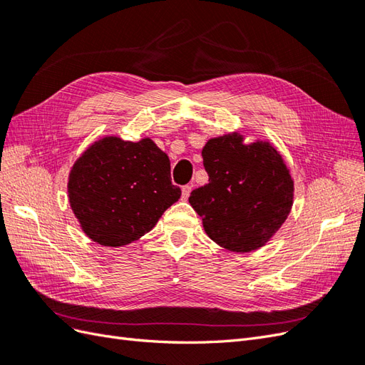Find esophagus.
Listing matches in <instances>:
<instances>
[{
	"label": "esophagus",
	"instance_id": "obj_1",
	"mask_svg": "<svg viewBox=\"0 0 365 365\" xmlns=\"http://www.w3.org/2000/svg\"><path fill=\"white\" fill-rule=\"evenodd\" d=\"M190 193H192V185H184V187H182V200H184V201L189 200Z\"/></svg>",
	"mask_w": 365,
	"mask_h": 365
}]
</instances>
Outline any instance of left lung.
I'll list each match as a JSON object with an SVG mask.
<instances>
[{"label": "left lung", "instance_id": "1", "mask_svg": "<svg viewBox=\"0 0 365 365\" xmlns=\"http://www.w3.org/2000/svg\"><path fill=\"white\" fill-rule=\"evenodd\" d=\"M208 184L189 202L207 236L235 252L259 250L288 217L294 181L268 141L245 145L239 132L208 140L202 149Z\"/></svg>", "mask_w": 365, "mask_h": 365}]
</instances>
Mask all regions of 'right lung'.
Wrapping results in <instances>:
<instances>
[{
    "label": "right lung",
    "instance_id": "1",
    "mask_svg": "<svg viewBox=\"0 0 365 365\" xmlns=\"http://www.w3.org/2000/svg\"><path fill=\"white\" fill-rule=\"evenodd\" d=\"M180 196L169 157L150 138L98 140L77 158L68 176L73 213L83 233L103 247L138 240Z\"/></svg>",
    "mask_w": 365,
    "mask_h": 365
}]
</instances>
